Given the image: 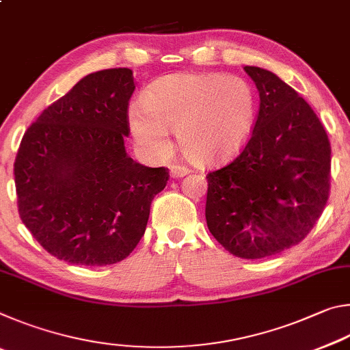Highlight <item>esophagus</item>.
Segmentation results:
<instances>
[{"mask_svg": "<svg viewBox=\"0 0 350 350\" xmlns=\"http://www.w3.org/2000/svg\"><path fill=\"white\" fill-rule=\"evenodd\" d=\"M170 174L173 179H179V177H183L188 174V170L185 167H180V165H173V167H171Z\"/></svg>", "mask_w": 350, "mask_h": 350, "instance_id": "34e87169", "label": "esophagus"}]
</instances>
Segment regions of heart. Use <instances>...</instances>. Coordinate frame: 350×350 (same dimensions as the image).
<instances>
[{
  "label": "heart",
  "mask_w": 350,
  "mask_h": 350,
  "mask_svg": "<svg viewBox=\"0 0 350 350\" xmlns=\"http://www.w3.org/2000/svg\"><path fill=\"white\" fill-rule=\"evenodd\" d=\"M258 120V98L247 80L222 74H173L154 81L144 106L128 109V126L142 151L165 157L168 129L180 152L199 167L221 165L244 150Z\"/></svg>",
  "instance_id": "1"
}]
</instances>
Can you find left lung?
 I'll return each mask as SVG.
<instances>
[{"label":"left lung","mask_w":350,"mask_h":350,"mask_svg":"<svg viewBox=\"0 0 350 350\" xmlns=\"http://www.w3.org/2000/svg\"><path fill=\"white\" fill-rule=\"evenodd\" d=\"M259 92L252 139L234 161L206 176L205 217L225 250L273 256L303 241L330 188V144L315 112L276 74L245 66Z\"/></svg>","instance_id":"8db88e82"}]
</instances>
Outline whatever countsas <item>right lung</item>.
Wrapping results in <instances>:
<instances>
[{
	"label": "right lung",
	"mask_w": 350,
	"mask_h": 350,
	"mask_svg": "<svg viewBox=\"0 0 350 350\" xmlns=\"http://www.w3.org/2000/svg\"><path fill=\"white\" fill-rule=\"evenodd\" d=\"M133 70L86 75L27 128L14 174L23 224L52 256L102 267L129 256L168 168L125 151Z\"/></svg>",
	"instance_id": "right-lung-1"
}]
</instances>
